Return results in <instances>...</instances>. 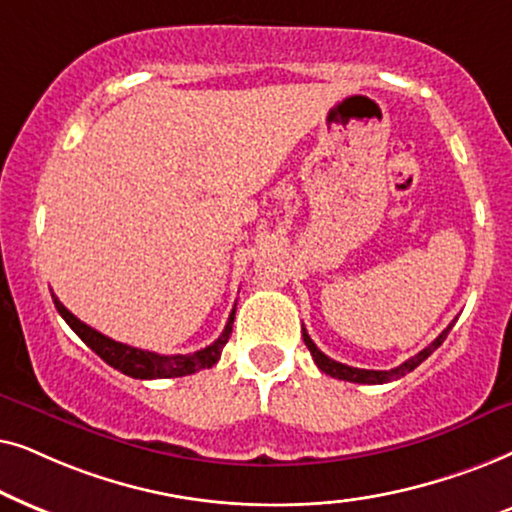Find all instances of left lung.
<instances>
[{
  "mask_svg": "<svg viewBox=\"0 0 512 512\" xmlns=\"http://www.w3.org/2000/svg\"><path fill=\"white\" fill-rule=\"evenodd\" d=\"M452 327H454V320L445 327V330L440 332L438 337L433 339L431 344L426 346L424 351H419L417 356L410 358V360H405L403 365L393 367V370H360V367H349V365H344V363H337V360L327 358L325 353L320 351L318 346L311 342V337L306 335L304 327H302V337H304V344L309 346L311 356H313V360H316V365H318V370H320V372L330 374V377H335V379L353 381V384H386V381H393V379L405 377L407 372H412L414 367H419L421 363H424V360H426L428 356H431V353H433L435 349H438V346H440L442 342H445L447 335H449V330H452Z\"/></svg>",
  "mask_w": 512,
  "mask_h": 512,
  "instance_id": "obj_1",
  "label": "left lung"
}]
</instances>
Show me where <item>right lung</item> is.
I'll use <instances>...</instances> for the list:
<instances>
[{"instance_id": "add662e5", "label": "right lung", "mask_w": 512, "mask_h": 512, "mask_svg": "<svg viewBox=\"0 0 512 512\" xmlns=\"http://www.w3.org/2000/svg\"><path fill=\"white\" fill-rule=\"evenodd\" d=\"M53 297V304L60 316L65 318V323L77 332L81 342L86 346H91V351L98 353V356L105 360L107 365H112L114 370L128 374L133 379H170V377H185V374H194L199 370H206V367H213L217 360L222 356L224 344L229 342L231 335V325H234V313L236 309L229 313L227 325H224L222 335L215 339L213 344L206 346V349L196 351V353H185V356H161V353L154 351H142L135 349V346L114 342L102 335V332L93 330L91 325L81 323V320L65 309L63 304L58 302L56 295Z\"/></svg>"}]
</instances>
